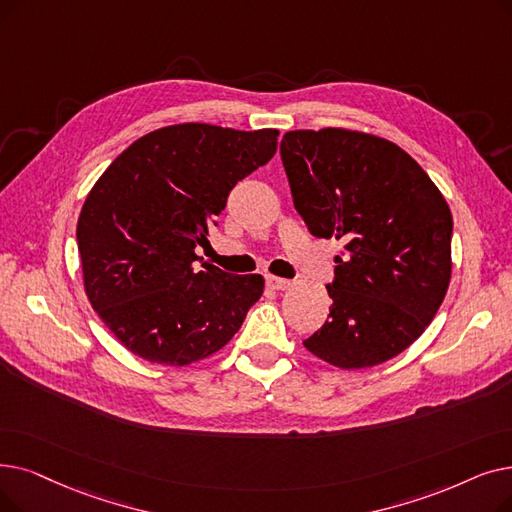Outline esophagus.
Instances as JSON below:
<instances>
[{"instance_id":"obj_1","label":"esophagus","mask_w":512,"mask_h":512,"mask_svg":"<svg viewBox=\"0 0 512 512\" xmlns=\"http://www.w3.org/2000/svg\"><path fill=\"white\" fill-rule=\"evenodd\" d=\"M265 282H268V286L274 288V291H286V288L293 286L291 280H284V278H278V276H265Z\"/></svg>"}]
</instances>
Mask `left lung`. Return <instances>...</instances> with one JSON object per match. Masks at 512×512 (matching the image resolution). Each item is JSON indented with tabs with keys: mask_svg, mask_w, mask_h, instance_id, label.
I'll return each mask as SVG.
<instances>
[{
	"mask_svg": "<svg viewBox=\"0 0 512 512\" xmlns=\"http://www.w3.org/2000/svg\"><path fill=\"white\" fill-rule=\"evenodd\" d=\"M280 157L307 230L345 242L326 284L328 320L303 345L343 370L395 358L425 332L448 293L446 198L408 152L362 131H288Z\"/></svg>",
	"mask_w": 512,
	"mask_h": 512,
	"instance_id": "8db88e82",
	"label": "left lung"
}]
</instances>
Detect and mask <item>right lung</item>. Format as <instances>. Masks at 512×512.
<instances>
[{"mask_svg": "<svg viewBox=\"0 0 512 512\" xmlns=\"http://www.w3.org/2000/svg\"><path fill=\"white\" fill-rule=\"evenodd\" d=\"M276 146L278 129L161 127L125 148L87 194L77 221L85 293L131 353L186 366L236 335L263 276L221 272L196 247L209 244L230 190Z\"/></svg>", "mask_w": 512, "mask_h": 512, "instance_id": "right-lung-1", "label": "right lung"}]
</instances>
